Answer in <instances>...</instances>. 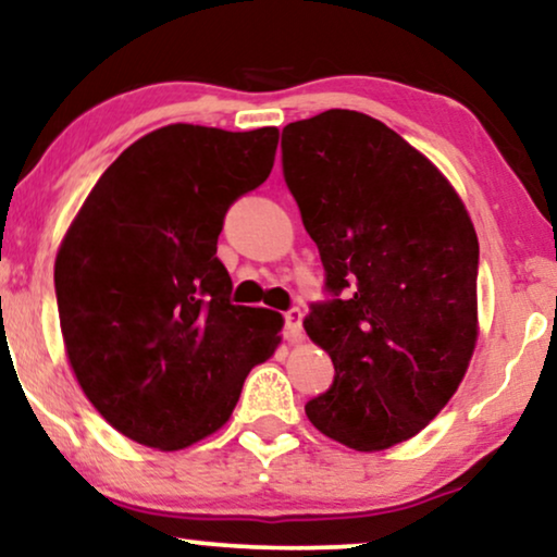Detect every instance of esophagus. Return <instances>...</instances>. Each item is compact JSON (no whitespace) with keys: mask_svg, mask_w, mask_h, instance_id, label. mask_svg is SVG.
<instances>
[{"mask_svg":"<svg viewBox=\"0 0 557 557\" xmlns=\"http://www.w3.org/2000/svg\"><path fill=\"white\" fill-rule=\"evenodd\" d=\"M286 317V341L296 345L301 343V309H288V312L284 314Z\"/></svg>","mask_w":557,"mask_h":557,"instance_id":"34e87169","label":"esophagus"}]
</instances>
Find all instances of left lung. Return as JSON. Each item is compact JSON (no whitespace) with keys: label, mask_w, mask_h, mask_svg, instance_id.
Returning <instances> with one entry per match:
<instances>
[{"label":"left lung","mask_w":557,"mask_h":557,"mask_svg":"<svg viewBox=\"0 0 557 557\" xmlns=\"http://www.w3.org/2000/svg\"><path fill=\"white\" fill-rule=\"evenodd\" d=\"M284 176L320 248L327 288L312 343L335 366L305 407L360 453L414 437L453 399L479 341V237L443 171L384 122L327 110L281 137Z\"/></svg>","instance_id":"obj_1"}]
</instances>
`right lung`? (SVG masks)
I'll use <instances>...</instances> for the list:
<instances>
[{
	"instance_id": "add662e5",
	"label": "right lung",
	"mask_w": 557,
	"mask_h": 557,
	"mask_svg": "<svg viewBox=\"0 0 557 557\" xmlns=\"http://www.w3.org/2000/svg\"><path fill=\"white\" fill-rule=\"evenodd\" d=\"M278 129L165 125L94 184L55 256L63 345L78 386L122 435L184 450L225 428L284 317L230 305L216 258L227 207L273 169Z\"/></svg>"
}]
</instances>
